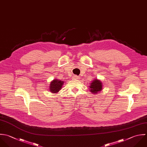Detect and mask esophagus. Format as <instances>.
<instances>
[{"instance_id": "34e87169", "label": "esophagus", "mask_w": 147, "mask_h": 147, "mask_svg": "<svg viewBox=\"0 0 147 147\" xmlns=\"http://www.w3.org/2000/svg\"><path fill=\"white\" fill-rule=\"evenodd\" d=\"M73 78H74V79H78L79 77H78V76H73Z\"/></svg>"}]
</instances>
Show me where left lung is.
I'll return each mask as SVG.
<instances>
[{
  "mask_svg": "<svg viewBox=\"0 0 147 147\" xmlns=\"http://www.w3.org/2000/svg\"><path fill=\"white\" fill-rule=\"evenodd\" d=\"M90 90L93 94H97L102 89V82L97 79L94 80L92 82L90 86Z\"/></svg>",
  "mask_w": 147,
  "mask_h": 147,
  "instance_id": "1",
  "label": "left lung"
}]
</instances>
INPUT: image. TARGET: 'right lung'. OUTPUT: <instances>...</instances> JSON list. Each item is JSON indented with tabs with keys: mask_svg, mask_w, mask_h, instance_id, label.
<instances>
[{
	"mask_svg": "<svg viewBox=\"0 0 147 147\" xmlns=\"http://www.w3.org/2000/svg\"><path fill=\"white\" fill-rule=\"evenodd\" d=\"M63 81H62L59 80L55 79L50 82V90L51 93H56L58 92L61 89L62 85L63 84Z\"/></svg>",
	"mask_w": 147,
	"mask_h": 147,
	"instance_id": "obj_1",
	"label": "right lung"
}]
</instances>
